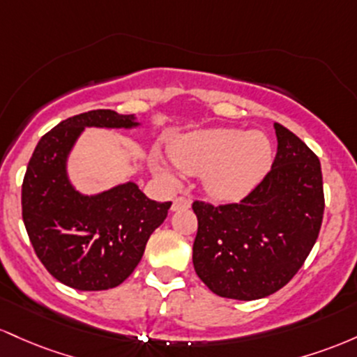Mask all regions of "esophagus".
I'll use <instances>...</instances> for the list:
<instances>
[{
  "mask_svg": "<svg viewBox=\"0 0 357 357\" xmlns=\"http://www.w3.org/2000/svg\"><path fill=\"white\" fill-rule=\"evenodd\" d=\"M192 204V200L189 197H183V195H180L174 200V204H172V211H182V209H189Z\"/></svg>",
  "mask_w": 357,
  "mask_h": 357,
  "instance_id": "esophagus-1",
  "label": "esophagus"
}]
</instances>
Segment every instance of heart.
<instances>
[{
    "mask_svg": "<svg viewBox=\"0 0 357 357\" xmlns=\"http://www.w3.org/2000/svg\"><path fill=\"white\" fill-rule=\"evenodd\" d=\"M170 158L189 175H204L212 199L232 202L243 199L265 178L273 162L266 135L239 130H200L180 136L170 145ZM155 174L175 182V174L162 158H151Z\"/></svg>",
    "mask_w": 357,
    "mask_h": 357,
    "instance_id": "obj_1",
    "label": "heart"
}]
</instances>
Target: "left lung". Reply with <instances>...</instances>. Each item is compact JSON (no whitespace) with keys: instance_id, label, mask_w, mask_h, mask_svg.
I'll use <instances>...</instances> for the list:
<instances>
[{"instance_id":"left-lung-1","label":"left lung","mask_w":357,"mask_h":357,"mask_svg":"<svg viewBox=\"0 0 357 357\" xmlns=\"http://www.w3.org/2000/svg\"><path fill=\"white\" fill-rule=\"evenodd\" d=\"M276 157L266 177L238 204H192L199 227L195 273L224 298L256 300L285 287L319 238L324 215L317 155L275 123Z\"/></svg>"}]
</instances>
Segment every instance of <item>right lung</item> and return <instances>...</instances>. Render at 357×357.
I'll return each mask as SVG.
<instances>
[{
  "label": "right lung",
  "instance_id": "right-lung-1",
  "mask_svg": "<svg viewBox=\"0 0 357 357\" xmlns=\"http://www.w3.org/2000/svg\"><path fill=\"white\" fill-rule=\"evenodd\" d=\"M139 126L135 114L94 109L72 116L43 135L28 162L22 214L47 271L82 291L118 287L135 271L148 238L172 202L148 199L135 182L86 195L67 175V160L86 128Z\"/></svg>",
  "mask_w": 357,
  "mask_h": 357
}]
</instances>
